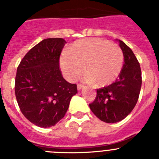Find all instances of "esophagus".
Instances as JSON below:
<instances>
[{"instance_id":"esophagus-1","label":"esophagus","mask_w":159,"mask_h":159,"mask_svg":"<svg viewBox=\"0 0 159 159\" xmlns=\"http://www.w3.org/2000/svg\"><path fill=\"white\" fill-rule=\"evenodd\" d=\"M83 88H84V85H82V84H77V89H78L79 91L82 89Z\"/></svg>"}]
</instances>
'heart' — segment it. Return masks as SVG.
I'll return each mask as SVG.
<instances>
[{
  "label": "heart",
  "instance_id": "heart-1",
  "mask_svg": "<svg viewBox=\"0 0 159 159\" xmlns=\"http://www.w3.org/2000/svg\"><path fill=\"white\" fill-rule=\"evenodd\" d=\"M123 66V53L116 43L99 38L75 41L63 54L60 67L69 81H75L83 71L84 80L97 86H106L116 80Z\"/></svg>",
  "mask_w": 159,
  "mask_h": 159
}]
</instances>
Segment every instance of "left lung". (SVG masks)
<instances>
[{"mask_svg":"<svg viewBox=\"0 0 159 159\" xmlns=\"http://www.w3.org/2000/svg\"><path fill=\"white\" fill-rule=\"evenodd\" d=\"M124 57L122 71L116 81L97 89V95L89 107L101 121L115 123L127 117L135 107L142 86L139 63L131 49L118 40Z\"/></svg>","mask_w":159,"mask_h":159,"instance_id":"left-lung-1","label":"left lung"}]
</instances>
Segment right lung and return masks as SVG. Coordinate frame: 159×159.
Returning a JSON list of instances; mask_svg holds the SVG:
<instances>
[{
	"label": "right lung",
	"mask_w": 159,
	"mask_h": 159,
	"mask_svg": "<svg viewBox=\"0 0 159 159\" xmlns=\"http://www.w3.org/2000/svg\"><path fill=\"white\" fill-rule=\"evenodd\" d=\"M66 41L44 39L30 49L20 63L15 94L25 117L40 127H50L65 116L76 84L63 78L60 57Z\"/></svg>",
	"instance_id": "add662e5"
}]
</instances>
